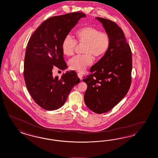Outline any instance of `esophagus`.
I'll use <instances>...</instances> for the list:
<instances>
[{
    "label": "esophagus",
    "mask_w": 158,
    "mask_h": 158,
    "mask_svg": "<svg viewBox=\"0 0 158 158\" xmlns=\"http://www.w3.org/2000/svg\"><path fill=\"white\" fill-rule=\"evenodd\" d=\"M77 76H78L81 79H82V77H83V74H82V73H77Z\"/></svg>",
    "instance_id": "esophagus-1"
}]
</instances>
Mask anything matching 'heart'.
I'll list each match as a JSON object with an SVG mask.
<instances>
[{"instance_id":"obj_1","label":"heart","mask_w":158,"mask_h":158,"mask_svg":"<svg viewBox=\"0 0 158 158\" xmlns=\"http://www.w3.org/2000/svg\"><path fill=\"white\" fill-rule=\"evenodd\" d=\"M76 41L70 35L66 36L62 43V51L66 56L73 54L76 41L85 44L83 55H76L69 61L71 69L82 72L92 64L93 57L103 56L111 45V38L107 33L101 32L96 28L87 26L80 28L76 33Z\"/></svg>"}]
</instances>
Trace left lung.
Instances as JSON below:
<instances>
[{"label":"left lung","instance_id":"left-lung-1","mask_svg":"<svg viewBox=\"0 0 158 158\" xmlns=\"http://www.w3.org/2000/svg\"><path fill=\"white\" fill-rule=\"evenodd\" d=\"M111 38V45L103 56L90 68L83 81L87 85L84 100L98 114L107 113L124 98L131 83L132 53L121 28L114 22L96 17Z\"/></svg>","mask_w":158,"mask_h":158}]
</instances>
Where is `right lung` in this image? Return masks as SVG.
Returning <instances> with one entry per match:
<instances>
[{"label": "right lung", "instance_id": "1", "mask_svg": "<svg viewBox=\"0 0 158 158\" xmlns=\"http://www.w3.org/2000/svg\"><path fill=\"white\" fill-rule=\"evenodd\" d=\"M85 17L82 12H75L50 17L36 29L28 41L24 77L31 96L43 109L61 107L72 89L80 82L76 73L66 72L59 79L53 76L52 71L54 65L65 69L62 41L78 21Z\"/></svg>", "mask_w": 158, "mask_h": 158}]
</instances>
